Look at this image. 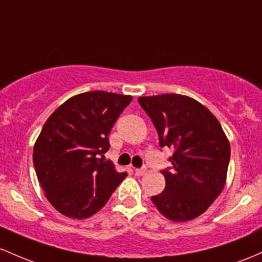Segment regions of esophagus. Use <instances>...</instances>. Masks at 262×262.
<instances>
[{
    "mask_svg": "<svg viewBox=\"0 0 262 262\" xmlns=\"http://www.w3.org/2000/svg\"><path fill=\"white\" fill-rule=\"evenodd\" d=\"M146 170H147L146 166H143V167H141V168H136V169H135V173H136L137 176H142V174H145Z\"/></svg>",
    "mask_w": 262,
    "mask_h": 262,
    "instance_id": "esophagus-1",
    "label": "esophagus"
}]
</instances>
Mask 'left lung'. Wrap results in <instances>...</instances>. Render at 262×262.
<instances>
[{
  "label": "left lung",
  "instance_id": "left-lung-1",
  "mask_svg": "<svg viewBox=\"0 0 262 262\" xmlns=\"http://www.w3.org/2000/svg\"><path fill=\"white\" fill-rule=\"evenodd\" d=\"M154 122L161 148L173 149L172 166L161 170L166 188L151 201L173 222L204 213L224 188L230 145L216 117L196 100L179 94L139 98Z\"/></svg>",
  "mask_w": 262,
  "mask_h": 262
}]
</instances>
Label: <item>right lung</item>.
<instances>
[{
	"label": "right lung",
	"instance_id": "obj_1",
	"mask_svg": "<svg viewBox=\"0 0 262 262\" xmlns=\"http://www.w3.org/2000/svg\"><path fill=\"white\" fill-rule=\"evenodd\" d=\"M131 101L100 90L79 94L44 123L33 148L34 169L47 199L63 215H94L127 176L104 161V154L114 123Z\"/></svg>",
	"mask_w": 262,
	"mask_h": 262
}]
</instances>
